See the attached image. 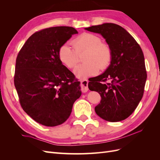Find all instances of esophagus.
<instances>
[{"label": "esophagus", "mask_w": 160, "mask_h": 160, "mask_svg": "<svg viewBox=\"0 0 160 160\" xmlns=\"http://www.w3.org/2000/svg\"><path fill=\"white\" fill-rule=\"evenodd\" d=\"M81 90L83 93H86L88 91V81L86 79L81 81Z\"/></svg>", "instance_id": "1"}]
</instances>
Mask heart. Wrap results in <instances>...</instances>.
<instances>
[{
	"mask_svg": "<svg viewBox=\"0 0 160 160\" xmlns=\"http://www.w3.org/2000/svg\"><path fill=\"white\" fill-rule=\"evenodd\" d=\"M98 35L84 32L71 41L72 47L62 45L59 51V58L67 68L72 69L79 61V55L85 51L83 57L85 62L75 69V75L79 78L93 76L99 69H105L112 60L113 52L108 43L101 41Z\"/></svg>",
	"mask_w": 160,
	"mask_h": 160,
	"instance_id": "b5f03b06",
	"label": "heart"
}]
</instances>
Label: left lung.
<instances>
[{
    "instance_id": "8db88e82",
    "label": "left lung",
    "mask_w": 160,
    "mask_h": 160,
    "mask_svg": "<svg viewBox=\"0 0 160 160\" xmlns=\"http://www.w3.org/2000/svg\"><path fill=\"white\" fill-rule=\"evenodd\" d=\"M85 29L101 34L113 52L107 70L89 79V89L98 92L101 97L100 103L95 108V113L110 122L127 119L141 101L147 79L142 48L126 30L114 23Z\"/></svg>"
}]
</instances>
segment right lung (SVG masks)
<instances>
[{"label":"right lung","instance_id":"1","mask_svg":"<svg viewBox=\"0 0 160 160\" xmlns=\"http://www.w3.org/2000/svg\"><path fill=\"white\" fill-rule=\"evenodd\" d=\"M78 32L71 27H55L35 32L16 59L14 84L22 109L42 125L64 123L80 98V82L62 64L59 51Z\"/></svg>","mask_w":160,"mask_h":160}]
</instances>
